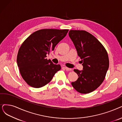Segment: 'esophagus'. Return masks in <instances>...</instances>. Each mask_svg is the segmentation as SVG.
I'll list each match as a JSON object with an SVG mask.
<instances>
[{
	"mask_svg": "<svg viewBox=\"0 0 122 122\" xmlns=\"http://www.w3.org/2000/svg\"><path fill=\"white\" fill-rule=\"evenodd\" d=\"M65 69H66V71H71V68L67 67H66V66H65Z\"/></svg>",
	"mask_w": 122,
	"mask_h": 122,
	"instance_id": "1",
	"label": "esophagus"
}]
</instances>
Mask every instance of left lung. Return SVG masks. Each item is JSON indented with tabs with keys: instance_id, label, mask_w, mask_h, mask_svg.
Returning <instances> with one entry per match:
<instances>
[{
	"instance_id": "obj_1",
	"label": "left lung",
	"mask_w": 122,
	"mask_h": 122,
	"mask_svg": "<svg viewBox=\"0 0 122 122\" xmlns=\"http://www.w3.org/2000/svg\"><path fill=\"white\" fill-rule=\"evenodd\" d=\"M69 35L83 66V70H74L79 77L71 85L80 93H90L105 79L109 66L108 53L102 43L88 32L71 30Z\"/></svg>"
}]
</instances>
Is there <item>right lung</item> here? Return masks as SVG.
Wrapping results in <instances>:
<instances>
[{
  "label": "right lung",
  "mask_w": 122,
  "mask_h": 122,
  "mask_svg": "<svg viewBox=\"0 0 122 122\" xmlns=\"http://www.w3.org/2000/svg\"><path fill=\"white\" fill-rule=\"evenodd\" d=\"M69 30L43 29L32 33L19 48L17 63L20 74L30 86L39 88L46 85L61 70L46 58L57 43L66 35Z\"/></svg>",
  "instance_id": "1"
}]
</instances>
